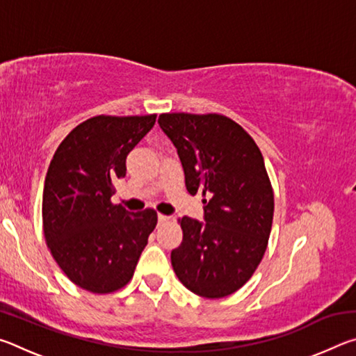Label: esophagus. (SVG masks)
<instances>
[{
    "instance_id": "esophagus-1",
    "label": "esophagus",
    "mask_w": 356,
    "mask_h": 356,
    "mask_svg": "<svg viewBox=\"0 0 356 356\" xmlns=\"http://www.w3.org/2000/svg\"><path fill=\"white\" fill-rule=\"evenodd\" d=\"M168 220H170V216H166L163 213H159V222H165Z\"/></svg>"
}]
</instances>
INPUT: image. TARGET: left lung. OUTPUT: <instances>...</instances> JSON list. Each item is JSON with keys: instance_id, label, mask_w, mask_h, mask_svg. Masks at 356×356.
<instances>
[{"instance_id": "left-lung-1", "label": "left lung", "mask_w": 356, "mask_h": 356, "mask_svg": "<svg viewBox=\"0 0 356 356\" xmlns=\"http://www.w3.org/2000/svg\"><path fill=\"white\" fill-rule=\"evenodd\" d=\"M159 124L177 149L186 190L204 196L206 222L179 218L184 238L172 268L193 293L227 297L251 278L268 245L275 197L264 156L222 114L163 113Z\"/></svg>"}]
</instances>
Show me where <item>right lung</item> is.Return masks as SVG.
Instances as JSON below:
<instances>
[{
    "label": "right lung",
    "mask_w": 356,
    "mask_h": 356,
    "mask_svg": "<svg viewBox=\"0 0 356 356\" xmlns=\"http://www.w3.org/2000/svg\"><path fill=\"white\" fill-rule=\"evenodd\" d=\"M156 114L94 116L70 131L48 166L42 222L59 268L78 287L111 293L129 284L156 226V212L113 204L125 159L154 127Z\"/></svg>",
    "instance_id": "obj_1"
}]
</instances>
